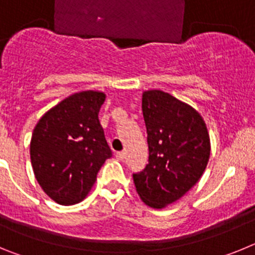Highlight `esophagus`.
Returning a JSON list of instances; mask_svg holds the SVG:
<instances>
[{
    "instance_id": "1",
    "label": "esophagus",
    "mask_w": 255,
    "mask_h": 255,
    "mask_svg": "<svg viewBox=\"0 0 255 255\" xmlns=\"http://www.w3.org/2000/svg\"><path fill=\"white\" fill-rule=\"evenodd\" d=\"M116 158L120 159V161H124V159H125V152H117Z\"/></svg>"
}]
</instances>
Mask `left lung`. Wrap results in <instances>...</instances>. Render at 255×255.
Segmentation results:
<instances>
[{
    "label": "left lung",
    "instance_id": "obj_1",
    "mask_svg": "<svg viewBox=\"0 0 255 255\" xmlns=\"http://www.w3.org/2000/svg\"><path fill=\"white\" fill-rule=\"evenodd\" d=\"M141 108L149 158L132 179L144 203L163 208L203 175L211 153L208 130L194 108L162 91L144 92Z\"/></svg>",
    "mask_w": 255,
    "mask_h": 255
}]
</instances>
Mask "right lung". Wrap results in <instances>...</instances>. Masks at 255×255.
Segmentation results:
<instances>
[{"mask_svg":"<svg viewBox=\"0 0 255 255\" xmlns=\"http://www.w3.org/2000/svg\"><path fill=\"white\" fill-rule=\"evenodd\" d=\"M105 93L82 92L67 97L38 121L30 141L35 179L62 206L82 202L105 161L112 157L98 114Z\"/></svg>","mask_w":255,"mask_h":255,"instance_id":"1","label":"right lung"}]
</instances>
